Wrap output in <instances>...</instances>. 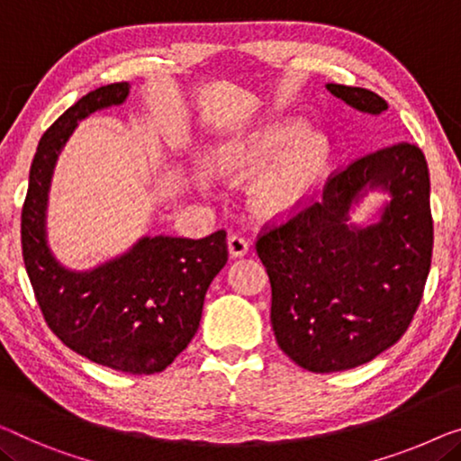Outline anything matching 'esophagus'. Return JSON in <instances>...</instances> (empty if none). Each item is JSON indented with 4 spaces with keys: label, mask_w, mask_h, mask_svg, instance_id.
Wrapping results in <instances>:
<instances>
[{
    "label": "esophagus",
    "mask_w": 461,
    "mask_h": 461,
    "mask_svg": "<svg viewBox=\"0 0 461 461\" xmlns=\"http://www.w3.org/2000/svg\"><path fill=\"white\" fill-rule=\"evenodd\" d=\"M228 250H230V257L238 258V257H244V254L250 250V244H249V240H246L244 236H240V233H231V236L228 238Z\"/></svg>",
    "instance_id": "esophagus-1"
}]
</instances>
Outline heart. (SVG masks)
I'll list each match as a JSON object with an SVG mask.
<instances>
[{
  "label": "heart",
  "instance_id": "heart-1",
  "mask_svg": "<svg viewBox=\"0 0 461 461\" xmlns=\"http://www.w3.org/2000/svg\"><path fill=\"white\" fill-rule=\"evenodd\" d=\"M252 186V204L263 215H284L308 201L325 174L329 161L327 142L319 134H302L300 126H271L250 140L233 144L215 159L225 174L257 171L271 161Z\"/></svg>",
  "mask_w": 461,
  "mask_h": 461
}]
</instances>
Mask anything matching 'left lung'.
<instances>
[{
    "mask_svg": "<svg viewBox=\"0 0 461 461\" xmlns=\"http://www.w3.org/2000/svg\"><path fill=\"white\" fill-rule=\"evenodd\" d=\"M362 113L387 112L368 88L327 85ZM392 201L366 229L348 224L368 189ZM258 258L271 281V325L279 348L311 373H338L400 341L422 300L432 257L430 180L424 153L397 142L329 177L322 196L284 223L265 225Z\"/></svg>",
    "mask_w": 461,
    "mask_h": 461,
    "instance_id": "left-lung-1",
    "label": "left lung"
}]
</instances>
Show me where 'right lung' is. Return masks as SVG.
Listing matches in <instances>:
<instances>
[{"mask_svg":"<svg viewBox=\"0 0 461 461\" xmlns=\"http://www.w3.org/2000/svg\"><path fill=\"white\" fill-rule=\"evenodd\" d=\"M128 82L85 95L55 120L31 165L23 207V257L51 331L74 352L130 375L161 373L194 338L211 281L228 263L225 231L207 238H142L93 271L61 267L47 246V192L59 150L80 120L120 105Z\"/></svg>","mask_w":461,"mask_h":461,"instance_id":"right-lung-1","label":"right lung"}]
</instances>
